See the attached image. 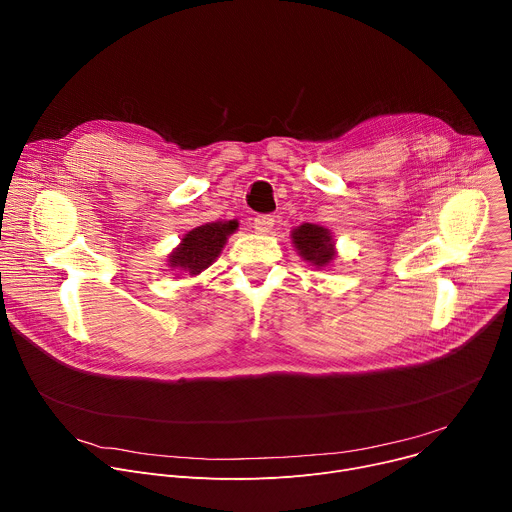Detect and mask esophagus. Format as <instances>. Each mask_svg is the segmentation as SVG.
Masks as SVG:
<instances>
[{
  "label": "esophagus",
  "instance_id": "esophagus-1",
  "mask_svg": "<svg viewBox=\"0 0 512 512\" xmlns=\"http://www.w3.org/2000/svg\"><path fill=\"white\" fill-rule=\"evenodd\" d=\"M272 227H274V217L272 215H258L254 219V229L258 233H270Z\"/></svg>",
  "mask_w": 512,
  "mask_h": 512
}]
</instances>
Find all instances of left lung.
I'll use <instances>...</instances> for the list:
<instances>
[{
    "label": "left lung",
    "instance_id": "8db88e82",
    "mask_svg": "<svg viewBox=\"0 0 512 512\" xmlns=\"http://www.w3.org/2000/svg\"><path fill=\"white\" fill-rule=\"evenodd\" d=\"M291 244L305 262L316 268H326L336 258V242L330 229L316 223L295 227L291 231Z\"/></svg>",
    "mask_w": 512,
    "mask_h": 512
}]
</instances>
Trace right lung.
Here are the masks:
<instances>
[{"label": "right lung", "mask_w": 512, "mask_h": 512, "mask_svg": "<svg viewBox=\"0 0 512 512\" xmlns=\"http://www.w3.org/2000/svg\"><path fill=\"white\" fill-rule=\"evenodd\" d=\"M238 227V219H231L205 223L186 231L180 244L168 254V268L188 272L190 277H199L219 258L229 235L238 231Z\"/></svg>", "instance_id": "add662e5"}]
</instances>
